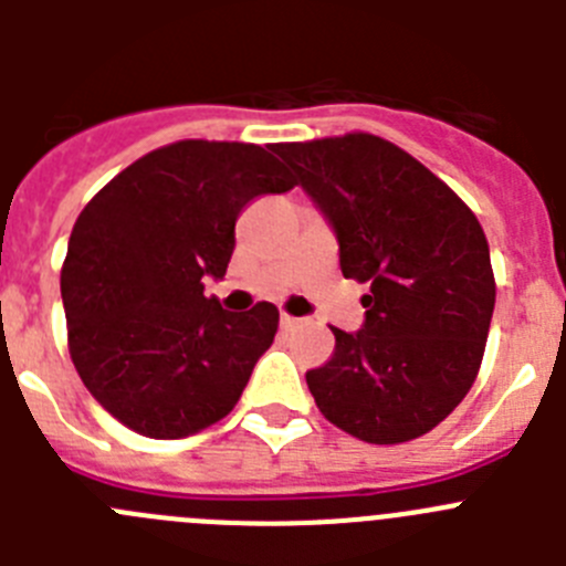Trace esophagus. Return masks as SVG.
<instances>
[{"mask_svg": "<svg viewBox=\"0 0 566 566\" xmlns=\"http://www.w3.org/2000/svg\"><path fill=\"white\" fill-rule=\"evenodd\" d=\"M303 326V319L292 317V314H280V328H286V332H294V328Z\"/></svg>", "mask_w": 566, "mask_h": 566, "instance_id": "34e87169", "label": "esophagus"}]
</instances>
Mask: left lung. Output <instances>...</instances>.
Instances as JSON below:
<instances>
[{
    "label": "left lung",
    "mask_w": 566,
    "mask_h": 566,
    "mask_svg": "<svg viewBox=\"0 0 566 566\" xmlns=\"http://www.w3.org/2000/svg\"><path fill=\"white\" fill-rule=\"evenodd\" d=\"M337 232L363 294L357 334L306 374L319 413L371 444L433 431L476 379L496 280L476 214L428 167L371 133L274 144Z\"/></svg>",
    "instance_id": "obj_1"
}]
</instances>
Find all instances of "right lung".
Here are the masks:
<instances>
[{"label": "right lung", "instance_id": "add662e5", "mask_svg": "<svg viewBox=\"0 0 566 566\" xmlns=\"http://www.w3.org/2000/svg\"><path fill=\"white\" fill-rule=\"evenodd\" d=\"M272 144L187 138L129 164L93 195L62 266L67 348L104 411L149 439L221 422L277 334L280 312H223L234 221L294 187Z\"/></svg>", "mask_w": 566, "mask_h": 566}]
</instances>
